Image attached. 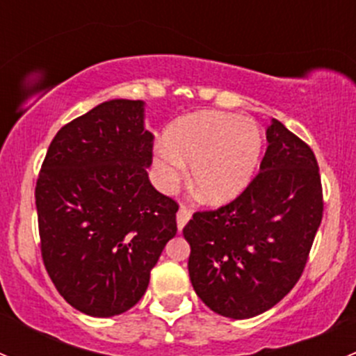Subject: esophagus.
<instances>
[{"label": "esophagus", "mask_w": 356, "mask_h": 356, "mask_svg": "<svg viewBox=\"0 0 356 356\" xmlns=\"http://www.w3.org/2000/svg\"><path fill=\"white\" fill-rule=\"evenodd\" d=\"M189 218H191V210L186 207L179 208V211H177V229L179 231H182V229H184V225L188 224Z\"/></svg>", "instance_id": "1"}]
</instances>
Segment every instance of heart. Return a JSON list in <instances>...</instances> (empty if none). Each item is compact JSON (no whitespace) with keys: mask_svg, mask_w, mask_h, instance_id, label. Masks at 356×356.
Masks as SVG:
<instances>
[{"mask_svg":"<svg viewBox=\"0 0 356 356\" xmlns=\"http://www.w3.org/2000/svg\"><path fill=\"white\" fill-rule=\"evenodd\" d=\"M167 145L155 148L160 184L170 189L191 165V184L204 203L238 198L253 179L264 138L257 122L225 111H198L168 127Z\"/></svg>","mask_w":356,"mask_h":356,"instance_id":"heart-1","label":"heart"}]
</instances>
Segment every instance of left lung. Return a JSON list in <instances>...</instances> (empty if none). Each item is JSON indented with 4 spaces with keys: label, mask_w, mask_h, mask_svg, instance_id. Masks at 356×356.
Listing matches in <instances>:
<instances>
[{
    "label": "left lung",
    "mask_w": 356,
    "mask_h": 356,
    "mask_svg": "<svg viewBox=\"0 0 356 356\" xmlns=\"http://www.w3.org/2000/svg\"><path fill=\"white\" fill-rule=\"evenodd\" d=\"M267 141L245 191L217 210L196 211L182 231L196 294L215 314L238 321L264 314L294 288L324 211L310 146L275 118Z\"/></svg>",
    "instance_id": "left-lung-1"
}]
</instances>
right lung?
Returning <instances> with one entry per match:
<instances>
[{
	"label": "right lung",
	"instance_id": "1",
	"mask_svg": "<svg viewBox=\"0 0 356 356\" xmlns=\"http://www.w3.org/2000/svg\"><path fill=\"white\" fill-rule=\"evenodd\" d=\"M153 134L141 99H110L63 125L38 184L41 254L75 310L113 317L134 307L177 232L179 204L158 193L146 168Z\"/></svg>",
	"mask_w": 356,
	"mask_h": 356
}]
</instances>
